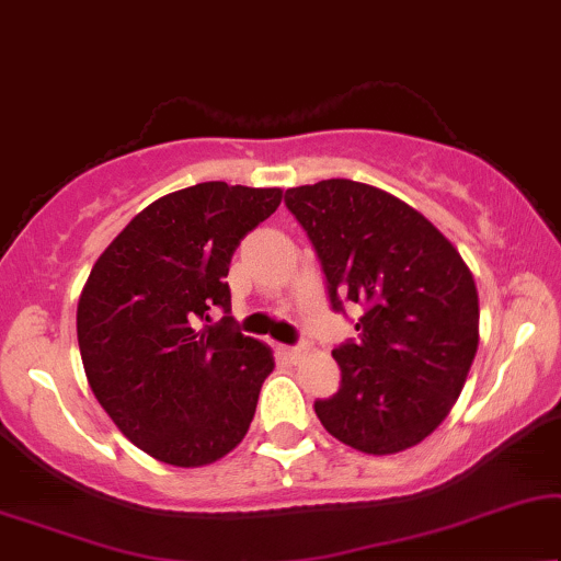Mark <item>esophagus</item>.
<instances>
[{"label":"esophagus","instance_id":"34e87169","mask_svg":"<svg viewBox=\"0 0 561 561\" xmlns=\"http://www.w3.org/2000/svg\"><path fill=\"white\" fill-rule=\"evenodd\" d=\"M276 351H279V356H285L287 362H300L305 356L302 346H276Z\"/></svg>","mask_w":561,"mask_h":561}]
</instances>
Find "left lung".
<instances>
[{"instance_id": "left-lung-1", "label": "left lung", "mask_w": 561, "mask_h": 561, "mask_svg": "<svg viewBox=\"0 0 561 561\" xmlns=\"http://www.w3.org/2000/svg\"><path fill=\"white\" fill-rule=\"evenodd\" d=\"M285 203L316 245L335 310L362 308L333 348L341 387L323 428L387 457L421 444L457 402L480 343L474 276L449 238L394 194L351 179L293 186Z\"/></svg>"}]
</instances>
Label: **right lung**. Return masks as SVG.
I'll use <instances>...</instances> for the list:
<instances>
[{
  "mask_svg": "<svg viewBox=\"0 0 561 561\" xmlns=\"http://www.w3.org/2000/svg\"><path fill=\"white\" fill-rule=\"evenodd\" d=\"M282 190L203 182L163 194L119 230L81 289L77 335L94 398L128 442L171 467L213 465L243 442L272 375L266 343L230 310V259Z\"/></svg>",
  "mask_w": 561,
  "mask_h": 561,
  "instance_id": "add662e5",
  "label": "right lung"
}]
</instances>
